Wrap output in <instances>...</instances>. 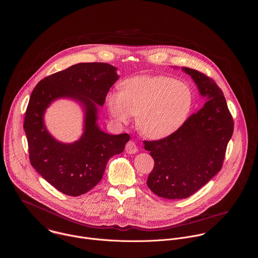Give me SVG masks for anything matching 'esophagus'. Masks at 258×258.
<instances>
[{
  "instance_id": "obj_1",
  "label": "esophagus",
  "mask_w": 258,
  "mask_h": 258,
  "mask_svg": "<svg viewBox=\"0 0 258 258\" xmlns=\"http://www.w3.org/2000/svg\"><path fill=\"white\" fill-rule=\"evenodd\" d=\"M125 151H126V153H128V154H135V153H137L138 148L136 146V144H135L134 141H129V142L126 144Z\"/></svg>"
}]
</instances>
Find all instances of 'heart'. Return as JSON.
<instances>
[{
  "mask_svg": "<svg viewBox=\"0 0 258 258\" xmlns=\"http://www.w3.org/2000/svg\"><path fill=\"white\" fill-rule=\"evenodd\" d=\"M106 105L118 124H126L137 115L140 132L159 140L183 125L191 109L192 92L183 81L168 76L140 75L125 80L123 90L109 91Z\"/></svg>",
  "mask_w": 258,
  "mask_h": 258,
  "instance_id": "b5f03b06",
  "label": "heart"
}]
</instances>
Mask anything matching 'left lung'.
Segmentation results:
<instances>
[{"label": "left lung", "mask_w": 258, "mask_h": 258, "mask_svg": "<svg viewBox=\"0 0 258 258\" xmlns=\"http://www.w3.org/2000/svg\"><path fill=\"white\" fill-rule=\"evenodd\" d=\"M182 70L207 102L170 136L143 142L155 162L147 185L168 200L188 198L221 171L233 133V120L217 83L198 71Z\"/></svg>", "instance_id": "8db88e82"}]
</instances>
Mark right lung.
<instances>
[{
  "label": "right lung",
  "mask_w": 258,
  "mask_h": 258,
  "mask_svg": "<svg viewBox=\"0 0 258 258\" xmlns=\"http://www.w3.org/2000/svg\"><path fill=\"white\" fill-rule=\"evenodd\" d=\"M117 69L104 62L77 63L40 80L34 88L26 111L24 129L30 161L37 173L57 190L77 197L100 182L108 160L123 152L128 134L110 135L96 121L111 86L117 81ZM58 98L78 101L85 109V130L74 144L55 141L45 128L43 115Z\"/></svg>",
  "instance_id": "obj_1"
}]
</instances>
